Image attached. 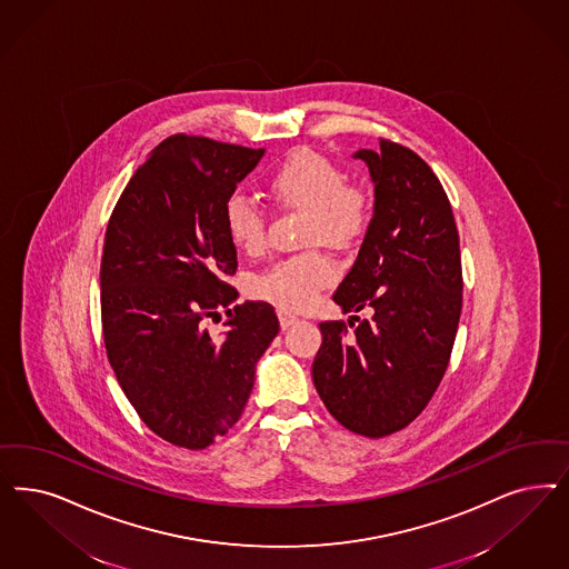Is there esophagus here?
<instances>
[{
	"label": "esophagus",
	"instance_id": "esophagus-1",
	"mask_svg": "<svg viewBox=\"0 0 569 569\" xmlns=\"http://www.w3.org/2000/svg\"><path fill=\"white\" fill-rule=\"evenodd\" d=\"M277 317H279V323H281L283 330L295 326L296 321H298V317L295 313H290V311H286V309H277Z\"/></svg>",
	"mask_w": 569,
	"mask_h": 569
}]
</instances>
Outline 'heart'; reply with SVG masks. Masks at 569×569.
<instances>
[{"label":"heart","instance_id":"obj_1","mask_svg":"<svg viewBox=\"0 0 569 569\" xmlns=\"http://www.w3.org/2000/svg\"><path fill=\"white\" fill-rule=\"evenodd\" d=\"M267 193L277 203L307 210L305 243L326 241L347 250L361 241L372 222V197L366 187L347 182V174L309 149H298L267 177ZM227 236L237 250L258 254L267 246V220L248 197H229L222 210ZM336 279L332 258L321 250L277 260L258 274L254 292L286 311H305Z\"/></svg>","mask_w":569,"mask_h":569}]
</instances>
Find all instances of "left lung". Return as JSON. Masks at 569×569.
Returning a JSON list of instances; mask_svg holds the SVG:
<instances>
[{
	"instance_id": "left-lung-1",
	"label": "left lung",
	"mask_w": 569,
	"mask_h": 569,
	"mask_svg": "<svg viewBox=\"0 0 569 569\" xmlns=\"http://www.w3.org/2000/svg\"><path fill=\"white\" fill-rule=\"evenodd\" d=\"M373 180V218L353 269L333 302L345 313L323 321L313 361L315 389L349 431L387 437L406 429L437 391L450 363L462 311V264L450 199L429 163L380 138L359 149ZM359 321V317H357Z\"/></svg>"
}]
</instances>
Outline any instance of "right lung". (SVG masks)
<instances>
[{"label": "right lung", "mask_w": 569, "mask_h": 569, "mask_svg": "<svg viewBox=\"0 0 569 569\" xmlns=\"http://www.w3.org/2000/svg\"><path fill=\"white\" fill-rule=\"evenodd\" d=\"M264 149L174 134L138 168L109 218L100 260L104 349L140 420L203 450L231 431L279 332L269 302L231 309L237 250L227 199ZM224 310L228 332L209 323Z\"/></svg>", "instance_id": "add662e5"}]
</instances>
